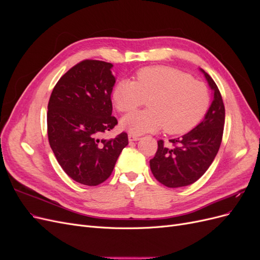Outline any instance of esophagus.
<instances>
[{
    "instance_id": "esophagus-1",
    "label": "esophagus",
    "mask_w": 260,
    "mask_h": 260,
    "mask_svg": "<svg viewBox=\"0 0 260 260\" xmlns=\"http://www.w3.org/2000/svg\"><path fill=\"white\" fill-rule=\"evenodd\" d=\"M128 138H129V141H130V142H135V141H138V140H140V137H139V136H136V135H131V133H129Z\"/></svg>"
}]
</instances>
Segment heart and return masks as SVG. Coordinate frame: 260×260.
I'll return each mask as SVG.
<instances>
[{"instance_id":"obj_1","label":"heart","mask_w":260,"mask_h":260,"mask_svg":"<svg viewBox=\"0 0 260 260\" xmlns=\"http://www.w3.org/2000/svg\"><path fill=\"white\" fill-rule=\"evenodd\" d=\"M113 99L120 113H129L148 101L147 111L135 112L121 120L131 135L157 132L182 135L195 128L206 115L210 92L203 81L166 66L138 70L136 81L122 79L114 89Z\"/></svg>"}]
</instances>
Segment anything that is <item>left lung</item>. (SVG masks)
<instances>
[{
	"label": "left lung",
	"instance_id": "left-lung-1",
	"mask_svg": "<svg viewBox=\"0 0 260 260\" xmlns=\"http://www.w3.org/2000/svg\"><path fill=\"white\" fill-rule=\"evenodd\" d=\"M214 90V100L204 120L186 135L169 140L171 145L157 141L154 158L149 160L152 174L167 187L186 186L198 181L219 151L224 127V104L217 84L204 72Z\"/></svg>",
	"mask_w": 260,
	"mask_h": 260
}]
</instances>
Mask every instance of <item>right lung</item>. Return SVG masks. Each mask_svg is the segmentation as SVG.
I'll return each mask as SVG.
<instances>
[{"instance_id":"1","label":"right lung","mask_w":260,"mask_h":260,"mask_svg":"<svg viewBox=\"0 0 260 260\" xmlns=\"http://www.w3.org/2000/svg\"><path fill=\"white\" fill-rule=\"evenodd\" d=\"M111 62L84 59L60 77L48 105V138L67 176L89 186L103 183L114 170L128 135L100 139L118 123L112 115L115 84Z\"/></svg>"}]
</instances>
